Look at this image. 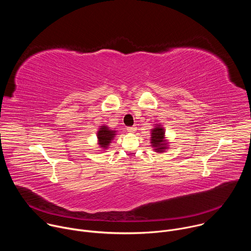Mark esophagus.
I'll return each mask as SVG.
<instances>
[{
    "label": "esophagus",
    "instance_id": "34e87169",
    "mask_svg": "<svg viewBox=\"0 0 251 251\" xmlns=\"http://www.w3.org/2000/svg\"><path fill=\"white\" fill-rule=\"evenodd\" d=\"M136 130H137V127H136V126H130V127H127V131H128V132H130V133H134Z\"/></svg>",
    "mask_w": 251,
    "mask_h": 251
}]
</instances>
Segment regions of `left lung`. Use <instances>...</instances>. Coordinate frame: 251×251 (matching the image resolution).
Segmentation results:
<instances>
[{"instance_id":"8db88e82","label":"left lung","mask_w":251,"mask_h":251,"mask_svg":"<svg viewBox=\"0 0 251 251\" xmlns=\"http://www.w3.org/2000/svg\"><path fill=\"white\" fill-rule=\"evenodd\" d=\"M165 131L161 126H157L152 130V137H151V144L157 152H163L166 149L167 143L164 139Z\"/></svg>"}]
</instances>
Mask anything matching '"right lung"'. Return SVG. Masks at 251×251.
I'll return each instance as SVG.
<instances>
[{
    "label": "right lung",
    "mask_w": 251,
    "mask_h": 251,
    "mask_svg": "<svg viewBox=\"0 0 251 251\" xmlns=\"http://www.w3.org/2000/svg\"><path fill=\"white\" fill-rule=\"evenodd\" d=\"M114 135H115V131L109 130L106 126H101L100 130L97 133L99 145L106 149L107 146L110 144V142L113 139Z\"/></svg>",
    "instance_id": "right-lung-1"
}]
</instances>
